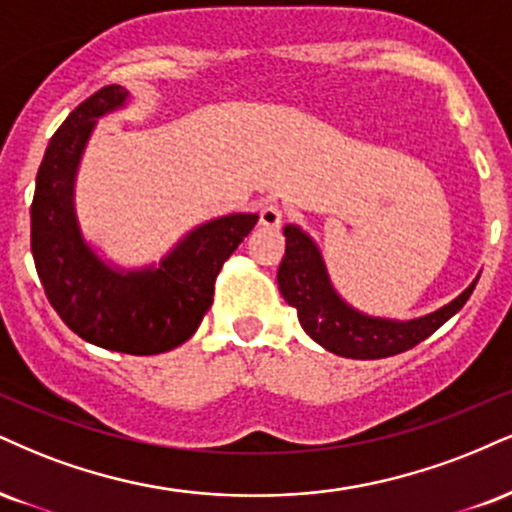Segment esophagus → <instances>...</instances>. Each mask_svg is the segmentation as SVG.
I'll return each mask as SVG.
<instances>
[{
	"mask_svg": "<svg viewBox=\"0 0 512 512\" xmlns=\"http://www.w3.org/2000/svg\"><path fill=\"white\" fill-rule=\"evenodd\" d=\"M283 217H286V209L279 202H269L260 209V224L264 229H281Z\"/></svg>",
	"mask_w": 512,
	"mask_h": 512,
	"instance_id": "1",
	"label": "esophagus"
}]
</instances>
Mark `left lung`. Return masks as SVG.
<instances>
[{
  "instance_id": "obj_1",
  "label": "left lung",
  "mask_w": 512,
  "mask_h": 512,
  "mask_svg": "<svg viewBox=\"0 0 512 512\" xmlns=\"http://www.w3.org/2000/svg\"><path fill=\"white\" fill-rule=\"evenodd\" d=\"M283 236H286V255L276 276L283 300L298 310L300 324L319 346L341 357L379 360V357H391L415 348L446 324L467 303L477 286L472 283L451 305L422 319H412V322L372 319L350 310L334 293L322 255L303 231L286 226Z\"/></svg>"
}]
</instances>
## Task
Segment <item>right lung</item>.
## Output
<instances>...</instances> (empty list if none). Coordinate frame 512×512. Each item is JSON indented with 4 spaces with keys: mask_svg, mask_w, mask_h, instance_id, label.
<instances>
[{
    "mask_svg": "<svg viewBox=\"0 0 512 512\" xmlns=\"http://www.w3.org/2000/svg\"><path fill=\"white\" fill-rule=\"evenodd\" d=\"M126 95L121 85H104L52 135L30 205V250L49 305L73 334L116 353L159 355L195 334L221 267L255 229L257 214L209 221L150 272L116 274L97 260L73 217V176L95 119Z\"/></svg>",
    "mask_w": 512,
    "mask_h": 512,
    "instance_id": "obj_1",
    "label": "right lung"
}]
</instances>
